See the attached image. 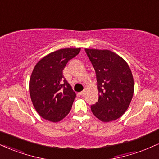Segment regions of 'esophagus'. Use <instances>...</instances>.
I'll list each match as a JSON object with an SVG mask.
<instances>
[{"label":"esophagus","instance_id":"34e87169","mask_svg":"<svg viewBox=\"0 0 159 159\" xmlns=\"http://www.w3.org/2000/svg\"><path fill=\"white\" fill-rule=\"evenodd\" d=\"M80 95H82V96H84V95H85V91H82V92H81V93H80Z\"/></svg>","mask_w":159,"mask_h":159}]
</instances>
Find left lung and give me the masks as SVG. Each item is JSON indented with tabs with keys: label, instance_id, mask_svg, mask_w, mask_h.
<instances>
[{
	"label": "left lung",
	"instance_id": "left-lung-1",
	"mask_svg": "<svg viewBox=\"0 0 159 159\" xmlns=\"http://www.w3.org/2000/svg\"><path fill=\"white\" fill-rule=\"evenodd\" d=\"M96 73L98 102L91 106L96 118L103 122L118 119L130 104L134 80L127 63L108 49H85Z\"/></svg>",
	"mask_w": 159,
	"mask_h": 159
}]
</instances>
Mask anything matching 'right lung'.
I'll list each match as a JSON object with an SVG mask.
<instances>
[{
	"label": "right lung",
	"mask_w": 159,
	"mask_h": 159,
	"mask_svg": "<svg viewBox=\"0 0 159 159\" xmlns=\"http://www.w3.org/2000/svg\"><path fill=\"white\" fill-rule=\"evenodd\" d=\"M81 48H65L41 58L34 67L30 79V94L34 107L42 118L58 122L67 116L75 93L63 75V70Z\"/></svg>",
	"instance_id": "1"
}]
</instances>
